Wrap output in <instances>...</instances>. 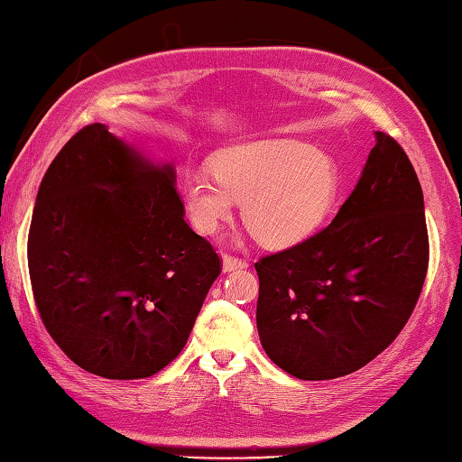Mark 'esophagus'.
I'll return each mask as SVG.
<instances>
[{"label": "esophagus", "instance_id": "1", "mask_svg": "<svg viewBox=\"0 0 462 462\" xmlns=\"http://www.w3.org/2000/svg\"><path fill=\"white\" fill-rule=\"evenodd\" d=\"M247 262L241 260V257L236 255H229L225 254L223 255V272H237V270H245L247 268Z\"/></svg>", "mask_w": 462, "mask_h": 462}]
</instances>
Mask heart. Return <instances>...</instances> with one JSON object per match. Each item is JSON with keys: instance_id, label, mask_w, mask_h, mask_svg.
Returning a JSON list of instances; mask_svg holds the SVG:
<instances>
[{"instance_id": "obj_1", "label": "heart", "mask_w": 462, "mask_h": 462, "mask_svg": "<svg viewBox=\"0 0 462 462\" xmlns=\"http://www.w3.org/2000/svg\"><path fill=\"white\" fill-rule=\"evenodd\" d=\"M213 174L184 176L180 199L194 229L215 236L244 205L247 229L273 249L309 241L322 229L341 190L335 158L317 145L276 140L225 150Z\"/></svg>"}]
</instances>
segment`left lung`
<instances>
[{
    "instance_id": "8db88e82",
    "label": "left lung",
    "mask_w": 462,
    "mask_h": 462,
    "mask_svg": "<svg viewBox=\"0 0 462 462\" xmlns=\"http://www.w3.org/2000/svg\"><path fill=\"white\" fill-rule=\"evenodd\" d=\"M257 333L286 374L349 375L393 343L428 270L424 194L402 145L375 132L357 186L327 229L255 263Z\"/></svg>"
}]
</instances>
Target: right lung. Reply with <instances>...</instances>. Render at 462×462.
Listing matches in <instances>:
<instances>
[{"label":"right lung","mask_w":462,"mask_h":462,"mask_svg":"<svg viewBox=\"0 0 462 462\" xmlns=\"http://www.w3.org/2000/svg\"><path fill=\"white\" fill-rule=\"evenodd\" d=\"M28 268L40 319L70 361L142 379L182 351L221 260L184 221L174 166L93 124L42 178Z\"/></svg>","instance_id":"1"}]
</instances>
